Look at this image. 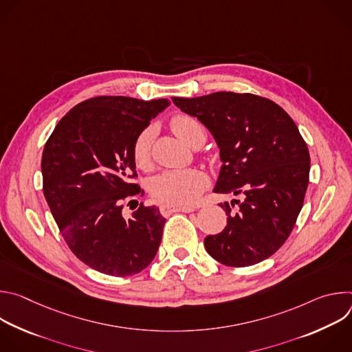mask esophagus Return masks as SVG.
Returning a JSON list of instances; mask_svg holds the SVG:
<instances>
[{
	"label": "esophagus",
	"mask_w": 352,
	"mask_h": 352,
	"mask_svg": "<svg viewBox=\"0 0 352 352\" xmlns=\"http://www.w3.org/2000/svg\"><path fill=\"white\" fill-rule=\"evenodd\" d=\"M196 208L195 206H178V205H170V204H164L160 206V212L163 216H168L171 213L175 212H184V213H190L193 212Z\"/></svg>",
	"instance_id": "34e87169"
}]
</instances>
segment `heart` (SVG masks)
Here are the masks:
<instances>
[{"label": "heart", "instance_id": "heart-1", "mask_svg": "<svg viewBox=\"0 0 352 352\" xmlns=\"http://www.w3.org/2000/svg\"><path fill=\"white\" fill-rule=\"evenodd\" d=\"M171 128L186 144H192L200 135H205L204 126L193 117L179 114L173 118ZM153 129L142 131L133 143V160L138 167H146L150 162ZM208 185V175L197 168L167 170L156 175L150 182V193L162 204L186 205L192 204Z\"/></svg>", "mask_w": 352, "mask_h": 352}]
</instances>
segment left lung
Listing matches in <instances>:
<instances>
[{"label": "left lung", "mask_w": 352, "mask_h": 352, "mask_svg": "<svg viewBox=\"0 0 352 352\" xmlns=\"http://www.w3.org/2000/svg\"><path fill=\"white\" fill-rule=\"evenodd\" d=\"M173 102L217 143L221 167L213 192L242 195V202L220 204L227 226L205 238L208 254L232 267L270 258L291 234L309 182V150L295 122L272 100L249 93L217 91Z\"/></svg>", "instance_id": "obj_1"}]
</instances>
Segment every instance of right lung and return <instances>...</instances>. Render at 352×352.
<instances>
[{
	"mask_svg": "<svg viewBox=\"0 0 352 352\" xmlns=\"http://www.w3.org/2000/svg\"><path fill=\"white\" fill-rule=\"evenodd\" d=\"M168 98L93 97L69 110L48 138L41 157L43 190L75 256L116 277L138 274L153 262L166 219L156 206L122 216L125 200L140 193L133 143Z\"/></svg>",
	"mask_w": 352,
	"mask_h": 352,
	"instance_id": "right-lung-1",
	"label": "right lung"
}]
</instances>
